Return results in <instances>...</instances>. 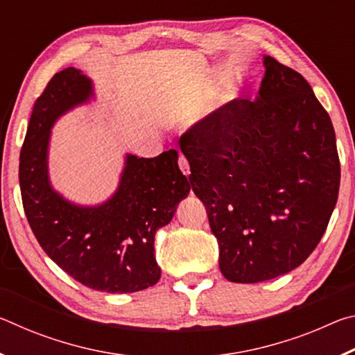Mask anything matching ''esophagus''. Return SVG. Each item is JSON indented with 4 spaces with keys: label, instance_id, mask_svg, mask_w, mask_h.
I'll list each match as a JSON object with an SVG mask.
<instances>
[{
    "label": "esophagus",
    "instance_id": "1",
    "mask_svg": "<svg viewBox=\"0 0 355 355\" xmlns=\"http://www.w3.org/2000/svg\"><path fill=\"white\" fill-rule=\"evenodd\" d=\"M178 166H180V171H182V172L184 173V175L188 177L189 173H191V169H189V163H188V159H186L183 155L180 156V158H178Z\"/></svg>",
    "mask_w": 355,
    "mask_h": 355
}]
</instances>
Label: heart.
I'll list each match as a JSON object with an SVG mask.
<instances>
[{"instance_id": "heart-1", "label": "heart", "mask_w": 355, "mask_h": 355, "mask_svg": "<svg viewBox=\"0 0 355 355\" xmlns=\"http://www.w3.org/2000/svg\"><path fill=\"white\" fill-rule=\"evenodd\" d=\"M235 89L227 86L219 89V92L216 94V100H214V110H220V107L227 106L228 103H232L233 98H235Z\"/></svg>"}]
</instances>
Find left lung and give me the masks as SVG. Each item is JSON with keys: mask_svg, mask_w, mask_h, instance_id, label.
Wrapping results in <instances>:
<instances>
[{"mask_svg": "<svg viewBox=\"0 0 355 355\" xmlns=\"http://www.w3.org/2000/svg\"><path fill=\"white\" fill-rule=\"evenodd\" d=\"M254 101L233 100L180 137L227 280L257 284L300 266L338 199L340 159L327 111L305 78L263 56Z\"/></svg>", "mask_w": 355, "mask_h": 355, "instance_id": "left-lung-1", "label": "left lung"}]
</instances>
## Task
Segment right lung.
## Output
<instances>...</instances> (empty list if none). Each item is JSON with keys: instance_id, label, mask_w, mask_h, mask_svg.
<instances>
[{"instance_id": "obj_1", "label": "right lung", "mask_w": 355, "mask_h": 355, "mask_svg": "<svg viewBox=\"0 0 355 355\" xmlns=\"http://www.w3.org/2000/svg\"><path fill=\"white\" fill-rule=\"evenodd\" d=\"M91 98V78L69 67L35 100L20 152L23 208L45 254L80 284L105 293L141 291L161 277L155 233L172 220L191 186L171 148L155 158L125 156L116 192L100 205H76L59 194L48 175L51 128Z\"/></svg>"}]
</instances>
